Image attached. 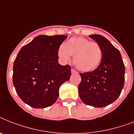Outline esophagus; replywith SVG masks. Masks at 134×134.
<instances>
[{
    "label": "esophagus",
    "instance_id": "esophagus-1",
    "mask_svg": "<svg viewBox=\"0 0 134 134\" xmlns=\"http://www.w3.org/2000/svg\"><path fill=\"white\" fill-rule=\"evenodd\" d=\"M71 73H72V74H77V71L75 70V69H73V68H71Z\"/></svg>",
    "mask_w": 134,
    "mask_h": 134
}]
</instances>
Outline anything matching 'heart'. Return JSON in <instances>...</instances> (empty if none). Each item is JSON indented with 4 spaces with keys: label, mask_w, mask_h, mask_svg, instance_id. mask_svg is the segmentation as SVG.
<instances>
[{
    "label": "heart",
    "mask_w": 134,
    "mask_h": 134,
    "mask_svg": "<svg viewBox=\"0 0 134 134\" xmlns=\"http://www.w3.org/2000/svg\"><path fill=\"white\" fill-rule=\"evenodd\" d=\"M58 54L63 60H69L71 56H74V62L77 68L90 71L101 63L103 50L97 42H91L82 37H74L60 47Z\"/></svg>",
    "instance_id": "heart-1"
}]
</instances>
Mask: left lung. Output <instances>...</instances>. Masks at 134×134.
<instances>
[{
	"label": "left lung",
	"instance_id": "left-lung-1",
	"mask_svg": "<svg viewBox=\"0 0 134 134\" xmlns=\"http://www.w3.org/2000/svg\"><path fill=\"white\" fill-rule=\"evenodd\" d=\"M90 37L100 44L103 58L95 70L80 73L78 93L86 105L103 107L114 103L120 95L125 82V65L120 52L106 38L98 34Z\"/></svg>",
	"mask_w": 134,
	"mask_h": 134
}]
</instances>
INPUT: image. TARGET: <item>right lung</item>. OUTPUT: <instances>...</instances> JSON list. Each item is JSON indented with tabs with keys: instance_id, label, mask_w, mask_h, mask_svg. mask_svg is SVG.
Wrapping results in <instances>:
<instances>
[{
	"instance_id": "obj_1",
	"label": "right lung",
	"mask_w": 134,
	"mask_h": 134,
	"mask_svg": "<svg viewBox=\"0 0 134 134\" xmlns=\"http://www.w3.org/2000/svg\"><path fill=\"white\" fill-rule=\"evenodd\" d=\"M65 35H40L23 46L13 66V83L18 96L34 108H45L58 98L59 87L69 80L71 67L58 63V50Z\"/></svg>"
}]
</instances>
